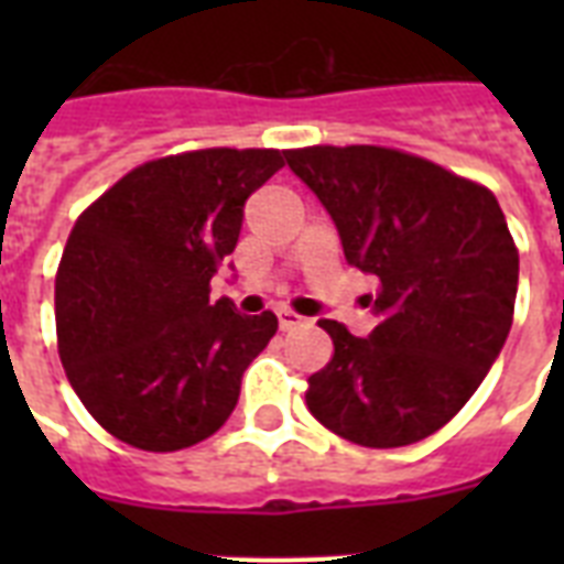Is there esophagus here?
<instances>
[{"instance_id":"obj_1","label":"esophagus","mask_w":564,"mask_h":564,"mask_svg":"<svg viewBox=\"0 0 564 564\" xmlns=\"http://www.w3.org/2000/svg\"><path fill=\"white\" fill-rule=\"evenodd\" d=\"M278 322H281V330H292V327L307 325V318L299 316V313L290 307H278Z\"/></svg>"}]
</instances>
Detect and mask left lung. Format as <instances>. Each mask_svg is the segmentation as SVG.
I'll list each match as a JSON object with an SVG mask.
<instances>
[{"label":"left lung","mask_w":564,"mask_h":564,"mask_svg":"<svg viewBox=\"0 0 564 564\" xmlns=\"http://www.w3.org/2000/svg\"><path fill=\"white\" fill-rule=\"evenodd\" d=\"M290 170L330 213L345 260L377 278L369 339L322 318L334 357L307 406L362 447L445 427L507 343L518 248L489 187L386 145L290 149Z\"/></svg>","instance_id":"8db88e82"}]
</instances>
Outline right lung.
<instances>
[{"label": "right lung", "instance_id": "obj_1", "mask_svg": "<svg viewBox=\"0 0 564 564\" xmlns=\"http://www.w3.org/2000/svg\"><path fill=\"white\" fill-rule=\"evenodd\" d=\"M278 149H198L137 166L75 219L55 274L57 354L93 419L126 445H198L237 406L278 316L210 304L242 207Z\"/></svg>", "mask_w": 564, "mask_h": 564}]
</instances>
